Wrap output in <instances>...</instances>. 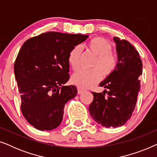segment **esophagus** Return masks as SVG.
I'll return each mask as SVG.
<instances>
[{"label":"esophagus","instance_id":"obj_1","mask_svg":"<svg viewBox=\"0 0 157 157\" xmlns=\"http://www.w3.org/2000/svg\"><path fill=\"white\" fill-rule=\"evenodd\" d=\"M77 90H78V94H82L83 92L84 91V90L82 89H81V88H79V87L77 88Z\"/></svg>","mask_w":157,"mask_h":157}]
</instances>
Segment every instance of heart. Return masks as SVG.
I'll return each mask as SVG.
<instances>
[{"label":"heart","mask_w":157,"mask_h":157,"mask_svg":"<svg viewBox=\"0 0 157 157\" xmlns=\"http://www.w3.org/2000/svg\"><path fill=\"white\" fill-rule=\"evenodd\" d=\"M86 47L96 56L91 65L93 69L78 70L71 76V82L81 89H89L97 84L101 78V75L105 77L110 76L118 65V58L111 51V44L104 38L97 36L91 38ZM81 51V47L76 46L68 54V62L73 70L78 68Z\"/></svg>","instance_id":"obj_1"}]
</instances>
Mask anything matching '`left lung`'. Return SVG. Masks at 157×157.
Masks as SVG:
<instances>
[{
    "label": "left lung",
    "instance_id": "1",
    "mask_svg": "<svg viewBox=\"0 0 157 157\" xmlns=\"http://www.w3.org/2000/svg\"><path fill=\"white\" fill-rule=\"evenodd\" d=\"M118 57L116 70L100 83L107 90L93 92L89 106L91 117L106 128L121 126L130 119L140 91L142 62L136 48L126 40L114 37ZM107 95H105V94Z\"/></svg>",
    "mask_w": 157,
    "mask_h": 157
}]
</instances>
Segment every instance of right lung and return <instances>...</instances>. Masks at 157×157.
I'll return each instance as SVG.
<instances>
[{"label":"right lung","instance_id":"obj_1","mask_svg":"<svg viewBox=\"0 0 157 157\" xmlns=\"http://www.w3.org/2000/svg\"><path fill=\"white\" fill-rule=\"evenodd\" d=\"M88 37L48 32L27 40L19 51L14 74L21 111L37 129L52 130L61 123L66 103L77 94L75 86H64L69 79L68 54Z\"/></svg>","mask_w":157,"mask_h":157}]
</instances>
